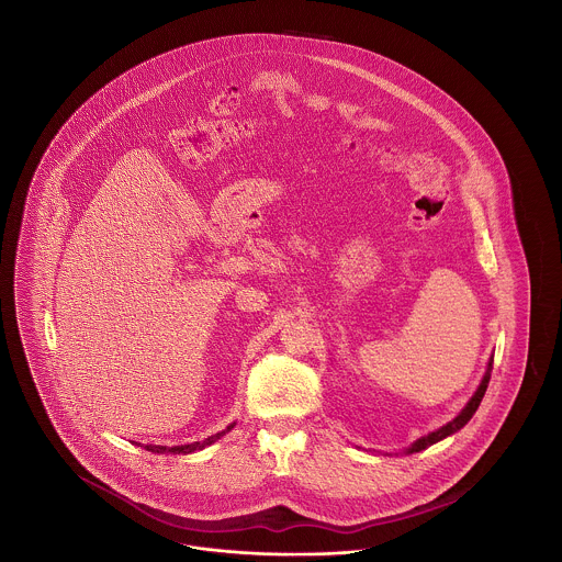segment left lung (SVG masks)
<instances>
[{
    "mask_svg": "<svg viewBox=\"0 0 562 562\" xmlns=\"http://www.w3.org/2000/svg\"><path fill=\"white\" fill-rule=\"evenodd\" d=\"M491 371H493V356H491V358H488V362H486V371L482 374L481 385L476 387L474 396H472V398L468 401V404L461 408V413L454 417L453 422H449L447 426H442V428H438L436 431H429L428 436L417 438L411 447H406V449H404V454L419 453V451L428 449L431 445H436V442L445 440L447 436H451L454 431H459V429L463 428V426L474 417L476 408L481 406L482 396H484L486 385H488V379H491Z\"/></svg>",
    "mask_w": 562,
    "mask_h": 562,
    "instance_id": "8db88e82",
    "label": "left lung"
}]
</instances>
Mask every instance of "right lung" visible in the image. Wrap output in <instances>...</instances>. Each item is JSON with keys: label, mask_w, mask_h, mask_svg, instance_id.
<instances>
[{"label": "right lung", "mask_w": 562, "mask_h": 562, "mask_svg": "<svg viewBox=\"0 0 562 562\" xmlns=\"http://www.w3.org/2000/svg\"><path fill=\"white\" fill-rule=\"evenodd\" d=\"M236 426V422L234 424H229L227 428L223 429V431H218V434H213V436H209L206 440H202V442H191V445H179V447H161V445H145L143 449L145 451H151V453H170V454H189L193 453V451H202V449H206V447H211L214 445L221 436H225L229 429Z\"/></svg>", "instance_id": "right-lung-1"}]
</instances>
